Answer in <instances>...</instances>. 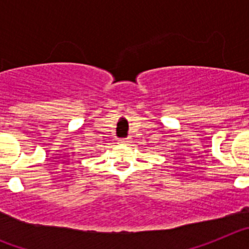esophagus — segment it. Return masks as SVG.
<instances>
[{
  "label": "esophagus",
  "mask_w": 249,
  "mask_h": 249,
  "mask_svg": "<svg viewBox=\"0 0 249 249\" xmlns=\"http://www.w3.org/2000/svg\"><path fill=\"white\" fill-rule=\"evenodd\" d=\"M131 142H132V141H131V138H129V137L120 138V143H122V144H129Z\"/></svg>",
  "instance_id": "1"
}]
</instances>
